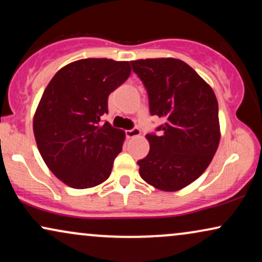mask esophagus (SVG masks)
<instances>
[{"label": "esophagus", "instance_id": "esophagus-1", "mask_svg": "<svg viewBox=\"0 0 262 262\" xmlns=\"http://www.w3.org/2000/svg\"><path fill=\"white\" fill-rule=\"evenodd\" d=\"M126 136H127V138L138 137V136H141V130H139L138 127H134V128H131V130L126 131Z\"/></svg>", "mask_w": 262, "mask_h": 262}]
</instances>
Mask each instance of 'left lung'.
I'll list each match as a JSON object with an SVG mask.
<instances>
[{
  "label": "left lung",
  "instance_id": "8db88e82",
  "mask_svg": "<svg viewBox=\"0 0 262 262\" xmlns=\"http://www.w3.org/2000/svg\"><path fill=\"white\" fill-rule=\"evenodd\" d=\"M148 92L151 116L166 123L149 134V154L139 160V175L164 192H174L202 175L221 139L218 102L212 88L188 64L177 58L131 62Z\"/></svg>",
  "mask_w": 262,
  "mask_h": 262
}]
</instances>
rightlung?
Listing matches in <instances>:
<instances>
[{
  "mask_svg": "<svg viewBox=\"0 0 262 262\" xmlns=\"http://www.w3.org/2000/svg\"><path fill=\"white\" fill-rule=\"evenodd\" d=\"M130 74L128 62L85 58L63 67L45 88L33 118L35 142L49 169L70 187H94L111 175L125 132L101 117Z\"/></svg>",
  "mask_w": 262,
  "mask_h": 262,
  "instance_id": "obj_1",
  "label": "right lung"
}]
</instances>
